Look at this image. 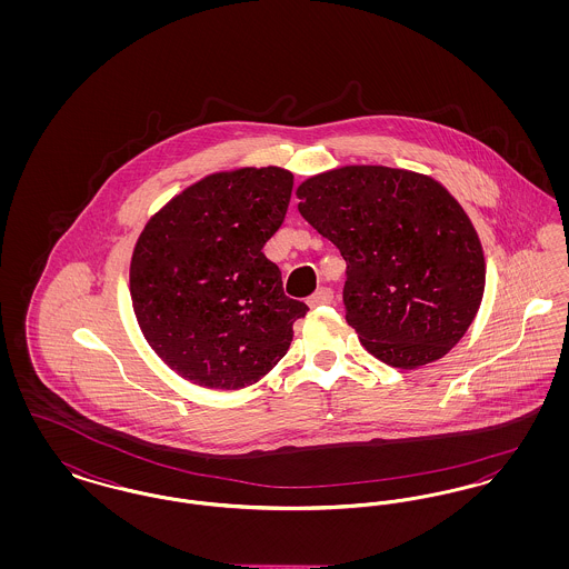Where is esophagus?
I'll return each mask as SVG.
<instances>
[{"instance_id":"obj_1","label":"esophagus","mask_w":569,"mask_h":569,"mask_svg":"<svg viewBox=\"0 0 569 569\" xmlns=\"http://www.w3.org/2000/svg\"><path fill=\"white\" fill-rule=\"evenodd\" d=\"M332 298H335V295H332L330 288H320L316 295L309 297L307 302H309V307H325V305L332 302Z\"/></svg>"}]
</instances>
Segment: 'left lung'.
Returning a JSON list of instances; mask_svg holds the SVG:
<instances>
[{
	"label": "left lung",
	"instance_id": "8db88e82",
	"mask_svg": "<svg viewBox=\"0 0 569 569\" xmlns=\"http://www.w3.org/2000/svg\"><path fill=\"white\" fill-rule=\"evenodd\" d=\"M298 211L346 260V320L381 362L416 369L450 352L485 292V253L431 177L346 166L307 179Z\"/></svg>",
	"mask_w": 569,
	"mask_h": 569
}]
</instances>
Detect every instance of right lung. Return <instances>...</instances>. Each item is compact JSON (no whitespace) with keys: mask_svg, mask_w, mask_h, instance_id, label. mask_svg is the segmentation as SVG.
<instances>
[{"mask_svg":"<svg viewBox=\"0 0 569 569\" xmlns=\"http://www.w3.org/2000/svg\"><path fill=\"white\" fill-rule=\"evenodd\" d=\"M292 172L243 168L211 174L153 217L130 267L136 318L181 378L237 390L264 378L309 307L283 295L262 247L281 226Z\"/></svg>","mask_w":569,"mask_h":569,"instance_id":"1","label":"right lung"}]
</instances>
